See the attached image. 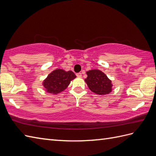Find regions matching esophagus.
I'll list each match as a JSON object with an SVG mask.
<instances>
[{"mask_svg":"<svg viewBox=\"0 0 156 156\" xmlns=\"http://www.w3.org/2000/svg\"><path fill=\"white\" fill-rule=\"evenodd\" d=\"M76 75H77V77H81L82 74H81V73H78L76 74Z\"/></svg>","mask_w":156,"mask_h":156,"instance_id":"34e87169","label":"esophagus"}]
</instances>
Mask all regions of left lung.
I'll use <instances>...</instances> for the list:
<instances>
[{"label":"left lung","instance_id":"left-lung-1","mask_svg":"<svg viewBox=\"0 0 156 156\" xmlns=\"http://www.w3.org/2000/svg\"><path fill=\"white\" fill-rule=\"evenodd\" d=\"M87 77L85 79L87 86L92 92L100 95L109 94L112 91V81L103 72L98 69L87 71Z\"/></svg>","mask_w":156,"mask_h":156}]
</instances>
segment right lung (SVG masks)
I'll use <instances>...</instances> for the list:
<instances>
[{
    "instance_id": "right-lung-1",
    "label": "right lung",
    "mask_w": 156,
    "mask_h": 156,
    "mask_svg": "<svg viewBox=\"0 0 156 156\" xmlns=\"http://www.w3.org/2000/svg\"><path fill=\"white\" fill-rule=\"evenodd\" d=\"M75 77L73 71L57 69L48 75L42 85L47 93L55 94L65 90Z\"/></svg>"
}]
</instances>
